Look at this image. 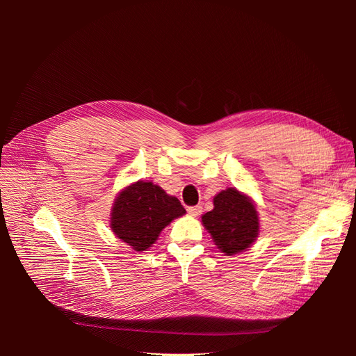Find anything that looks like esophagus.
Segmentation results:
<instances>
[{"label": "esophagus", "mask_w": 356, "mask_h": 356, "mask_svg": "<svg viewBox=\"0 0 356 356\" xmlns=\"http://www.w3.org/2000/svg\"><path fill=\"white\" fill-rule=\"evenodd\" d=\"M187 211H188L191 217H197V215L202 213V207H199V204H197V207H190Z\"/></svg>", "instance_id": "obj_1"}]
</instances>
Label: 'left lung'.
Segmentation results:
<instances>
[{"label":"left lung","mask_w":356,"mask_h":356,"mask_svg":"<svg viewBox=\"0 0 356 356\" xmlns=\"http://www.w3.org/2000/svg\"><path fill=\"white\" fill-rule=\"evenodd\" d=\"M202 222L222 252L233 255L250 248L258 234V213L246 196L227 188L213 197V209Z\"/></svg>","instance_id":"1"}]
</instances>
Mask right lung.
Wrapping results in <instances>:
<instances>
[{
    "mask_svg": "<svg viewBox=\"0 0 356 356\" xmlns=\"http://www.w3.org/2000/svg\"><path fill=\"white\" fill-rule=\"evenodd\" d=\"M186 213L177 197H172L153 182L138 181L122 191L114 202L111 229L135 251H145L160 232Z\"/></svg>",
    "mask_w": 356,
    "mask_h": 356,
    "instance_id": "right-lung-1",
    "label": "right lung"
}]
</instances>
